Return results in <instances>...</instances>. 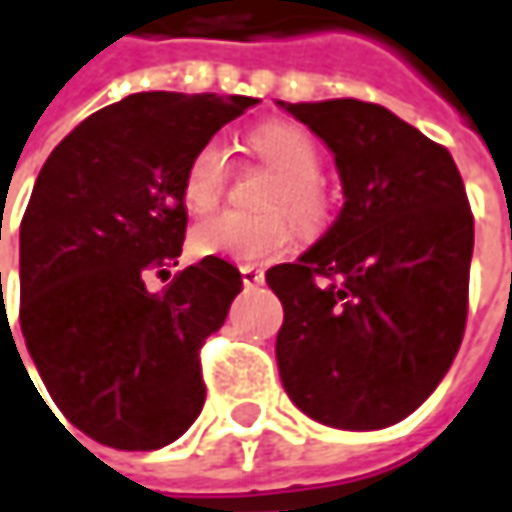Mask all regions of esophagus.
Masks as SVG:
<instances>
[{"instance_id": "esophagus-1", "label": "esophagus", "mask_w": 512, "mask_h": 512, "mask_svg": "<svg viewBox=\"0 0 512 512\" xmlns=\"http://www.w3.org/2000/svg\"><path fill=\"white\" fill-rule=\"evenodd\" d=\"M240 277H243V286H249V289L263 286V280H266V274L255 269V266H240Z\"/></svg>"}]
</instances>
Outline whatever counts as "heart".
<instances>
[{"mask_svg":"<svg viewBox=\"0 0 512 512\" xmlns=\"http://www.w3.org/2000/svg\"><path fill=\"white\" fill-rule=\"evenodd\" d=\"M252 147L257 155L277 172V181L266 195V215H240L218 212L192 226V252L201 257H223L235 263H263L283 255L294 240V223L286 212L297 218L303 229H320L328 218V195L317 172L320 150L309 130L272 121L252 133ZM226 152L218 141L203 144L189 158L184 169L181 195L192 212H209L221 201L226 186Z\"/></svg>","mask_w":512,"mask_h":512,"instance_id":"obj_1","label":"heart"}]
</instances>
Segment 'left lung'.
Returning <instances> with one entry per match:
<instances>
[{
    "instance_id": "1",
    "label": "left lung",
    "mask_w": 512,
    "mask_h": 512,
    "mask_svg": "<svg viewBox=\"0 0 512 512\" xmlns=\"http://www.w3.org/2000/svg\"><path fill=\"white\" fill-rule=\"evenodd\" d=\"M323 138L345 203L323 238L266 272L283 303L291 402L340 431L388 428L431 397L467 320L473 215L450 152L368 101L286 104Z\"/></svg>"
}]
</instances>
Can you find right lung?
<instances>
[{"label": "right lung", "instance_id": "1", "mask_svg": "<svg viewBox=\"0 0 512 512\" xmlns=\"http://www.w3.org/2000/svg\"><path fill=\"white\" fill-rule=\"evenodd\" d=\"M257 98L133 93L50 152L19 229V326L64 416L101 445L158 450L198 419L201 345L243 289L221 257L178 272L189 158Z\"/></svg>", "mask_w": 512, "mask_h": 512}]
</instances>
